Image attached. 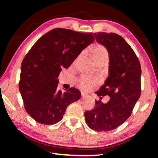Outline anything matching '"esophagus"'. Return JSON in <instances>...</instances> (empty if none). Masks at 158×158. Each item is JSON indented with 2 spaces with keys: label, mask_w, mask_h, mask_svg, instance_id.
Returning a JSON list of instances; mask_svg holds the SVG:
<instances>
[{
  "label": "esophagus",
  "mask_w": 158,
  "mask_h": 158,
  "mask_svg": "<svg viewBox=\"0 0 158 158\" xmlns=\"http://www.w3.org/2000/svg\"><path fill=\"white\" fill-rule=\"evenodd\" d=\"M81 96H82V97H85V96L87 95L86 93H85L84 92H81Z\"/></svg>",
  "instance_id": "34e87169"
}]
</instances>
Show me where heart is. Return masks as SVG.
<instances>
[{
    "label": "heart",
    "instance_id": "1",
    "mask_svg": "<svg viewBox=\"0 0 158 158\" xmlns=\"http://www.w3.org/2000/svg\"><path fill=\"white\" fill-rule=\"evenodd\" d=\"M91 57L95 63L101 61L106 62L109 58V52L102 45H96L91 51ZM100 81V78L96 76L84 75L79 80V86L84 90H89L93 89Z\"/></svg>",
    "mask_w": 158,
    "mask_h": 158
}]
</instances>
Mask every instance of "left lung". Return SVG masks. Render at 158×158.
I'll use <instances>...</instances> for the list:
<instances>
[{
	"instance_id": "left-lung-1",
	"label": "left lung",
	"mask_w": 158,
	"mask_h": 158,
	"mask_svg": "<svg viewBox=\"0 0 158 158\" xmlns=\"http://www.w3.org/2000/svg\"><path fill=\"white\" fill-rule=\"evenodd\" d=\"M96 41L109 52V77L96 94L109 95L104 104L95 100L93 109L85 111V122L97 132L110 131L122 125L130 116L141 95V65L129 44L119 35L110 33L93 34Z\"/></svg>"
}]
</instances>
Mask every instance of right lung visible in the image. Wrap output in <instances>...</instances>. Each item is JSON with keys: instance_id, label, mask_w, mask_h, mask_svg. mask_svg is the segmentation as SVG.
Returning <instances> with one entry per match:
<instances>
[{"instance_id": "obj_1", "label": "right lung", "mask_w": 158, "mask_h": 158, "mask_svg": "<svg viewBox=\"0 0 158 158\" xmlns=\"http://www.w3.org/2000/svg\"><path fill=\"white\" fill-rule=\"evenodd\" d=\"M94 41L89 33L54 28L42 36L23 58L19 89L27 113L35 121L53 125L61 121L66 108L81 97L72 87L58 89L59 73L68 68L81 51Z\"/></svg>"}]
</instances>
